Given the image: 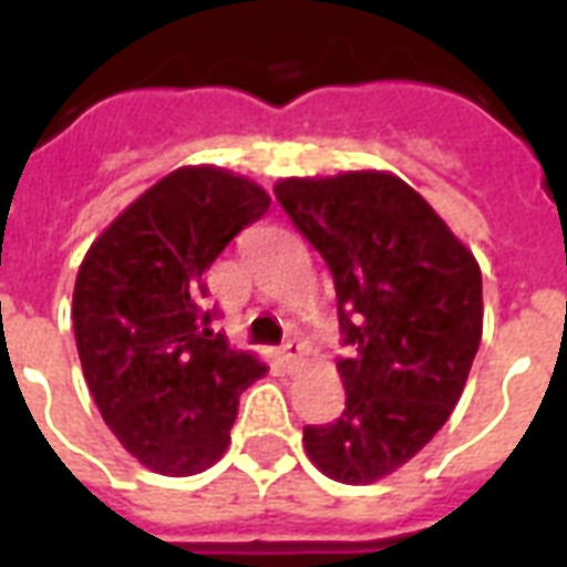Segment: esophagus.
Returning <instances> with one entry per match:
<instances>
[{
    "label": "esophagus",
    "instance_id": "esophagus-1",
    "mask_svg": "<svg viewBox=\"0 0 567 567\" xmlns=\"http://www.w3.org/2000/svg\"><path fill=\"white\" fill-rule=\"evenodd\" d=\"M282 359L285 364H288V371H297V368L302 364V359H306V347H302L300 341H285Z\"/></svg>",
    "mask_w": 567,
    "mask_h": 567
}]
</instances>
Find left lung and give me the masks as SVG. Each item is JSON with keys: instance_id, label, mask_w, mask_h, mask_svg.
<instances>
[{"instance_id": "left-lung-1", "label": "left lung", "mask_w": 567, "mask_h": 567, "mask_svg": "<svg viewBox=\"0 0 567 567\" xmlns=\"http://www.w3.org/2000/svg\"><path fill=\"white\" fill-rule=\"evenodd\" d=\"M276 199L336 279L341 417L306 453L347 485L377 483L430 444L483 338V274L421 194L391 173L285 179Z\"/></svg>"}]
</instances>
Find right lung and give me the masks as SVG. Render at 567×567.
Segmentation results:
<instances>
[{
    "label": "right lung",
    "instance_id": "right-lung-1",
    "mask_svg": "<svg viewBox=\"0 0 567 567\" xmlns=\"http://www.w3.org/2000/svg\"><path fill=\"white\" fill-rule=\"evenodd\" d=\"M270 196L220 167H179L87 249L73 291L82 371L120 444L155 474L226 453L238 400L267 371L212 332L205 270Z\"/></svg>",
    "mask_w": 567,
    "mask_h": 567
}]
</instances>
